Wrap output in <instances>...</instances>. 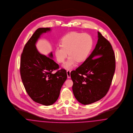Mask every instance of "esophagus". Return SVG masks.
Masks as SVG:
<instances>
[{
	"label": "esophagus",
	"mask_w": 133,
	"mask_h": 133,
	"mask_svg": "<svg viewBox=\"0 0 133 133\" xmlns=\"http://www.w3.org/2000/svg\"><path fill=\"white\" fill-rule=\"evenodd\" d=\"M66 73H67V76L68 78H70V70H68L66 71Z\"/></svg>",
	"instance_id": "esophagus-1"
}]
</instances>
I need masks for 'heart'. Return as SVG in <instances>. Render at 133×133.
<instances>
[{
	"label": "heart",
	"mask_w": 133,
	"mask_h": 133,
	"mask_svg": "<svg viewBox=\"0 0 133 133\" xmlns=\"http://www.w3.org/2000/svg\"><path fill=\"white\" fill-rule=\"evenodd\" d=\"M93 41L87 34L71 32L64 35L60 41L61 46L56 47L55 54L57 62L63 63L70 56L63 67L66 69L73 68L76 63L84 62L92 49Z\"/></svg>",
	"instance_id": "heart-1"
}]
</instances>
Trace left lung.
Wrapping results in <instances>:
<instances>
[{"mask_svg":"<svg viewBox=\"0 0 133 133\" xmlns=\"http://www.w3.org/2000/svg\"><path fill=\"white\" fill-rule=\"evenodd\" d=\"M98 40L90 56L70 72L72 87L77 101L89 105L104 97L109 90L116 68L112 45L98 32Z\"/></svg>","mask_w":133,"mask_h":133,"instance_id":"left-lung-1","label":"left lung"}]
</instances>
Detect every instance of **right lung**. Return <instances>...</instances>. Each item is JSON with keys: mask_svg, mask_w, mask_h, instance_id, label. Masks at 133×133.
<instances>
[{"mask_svg": "<svg viewBox=\"0 0 133 133\" xmlns=\"http://www.w3.org/2000/svg\"><path fill=\"white\" fill-rule=\"evenodd\" d=\"M50 28H38L25 44L21 54L20 72L22 82L28 96L38 104L50 105L59 97L61 89L67 78L66 71L51 58L40 54L35 44L41 35Z\"/></svg>", "mask_w": 133, "mask_h": 133, "instance_id": "obj_1", "label": "right lung"}]
</instances>
